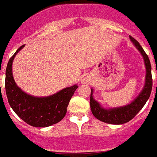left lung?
Returning <instances> with one entry per match:
<instances>
[{"instance_id": "left-lung-1", "label": "left lung", "mask_w": 157, "mask_h": 157, "mask_svg": "<svg viewBox=\"0 0 157 157\" xmlns=\"http://www.w3.org/2000/svg\"><path fill=\"white\" fill-rule=\"evenodd\" d=\"M130 39L132 40L134 45L138 49V51L143 56L144 60L145 67H146V76H145V84L144 89L141 93L138 95L132 103L124 106L120 107L110 108V109H105L93 98L94 90L91 89V94H90V108L91 111L94 117L98 120L104 122V123H109V124H123L132 118L140 111V109L144 107L145 103L148 100L150 94H151V89H152V78H151V66L147 55L145 53L143 48L139 43L138 41L130 36Z\"/></svg>"}]
</instances>
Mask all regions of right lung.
<instances>
[{"mask_svg":"<svg viewBox=\"0 0 157 157\" xmlns=\"http://www.w3.org/2000/svg\"><path fill=\"white\" fill-rule=\"evenodd\" d=\"M24 47L21 46L10 59L6 71V92L8 101L17 115L34 127H46L59 123L67 113L71 98L78 85H74L56 94L38 98L25 94L16 85L13 77L12 64L17 53Z\"/></svg>","mask_w":157,"mask_h":157,"instance_id":"add662e5","label":"right lung"}]
</instances>
